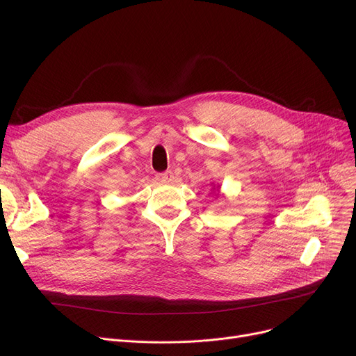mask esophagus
I'll return each mask as SVG.
<instances>
[{"label": "esophagus", "instance_id": "obj_1", "mask_svg": "<svg viewBox=\"0 0 356 356\" xmlns=\"http://www.w3.org/2000/svg\"><path fill=\"white\" fill-rule=\"evenodd\" d=\"M173 179H175L173 172H164V173H157L156 175V180L159 183H170V181H173Z\"/></svg>", "mask_w": 356, "mask_h": 356}]
</instances>
